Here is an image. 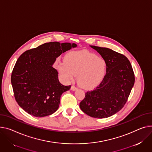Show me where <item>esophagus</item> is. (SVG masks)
Here are the masks:
<instances>
[{"mask_svg": "<svg viewBox=\"0 0 152 152\" xmlns=\"http://www.w3.org/2000/svg\"><path fill=\"white\" fill-rule=\"evenodd\" d=\"M77 89V87H76L74 86H72V87H71V90H73V91H75V90H76Z\"/></svg>", "mask_w": 152, "mask_h": 152, "instance_id": "esophagus-1", "label": "esophagus"}]
</instances>
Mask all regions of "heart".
Here are the masks:
<instances>
[{
    "mask_svg": "<svg viewBox=\"0 0 152 152\" xmlns=\"http://www.w3.org/2000/svg\"><path fill=\"white\" fill-rule=\"evenodd\" d=\"M59 73L66 83L72 82L77 75L78 85L90 90L97 87L104 79L107 70L105 60L86 50L68 53L58 66Z\"/></svg>",
    "mask_w": 152,
    "mask_h": 152,
    "instance_id": "b5f03b06",
    "label": "heart"
}]
</instances>
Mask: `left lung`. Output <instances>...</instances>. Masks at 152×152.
<instances>
[{"label":"left lung","instance_id":"left-lung-1","mask_svg":"<svg viewBox=\"0 0 152 152\" xmlns=\"http://www.w3.org/2000/svg\"><path fill=\"white\" fill-rule=\"evenodd\" d=\"M90 46L106 61V74L96 89L86 93L79 106L90 117L107 118L118 113L125 104L134 84V74L125 56L107 48Z\"/></svg>","mask_w":152,"mask_h":152}]
</instances>
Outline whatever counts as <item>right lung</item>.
Wrapping results in <instances>:
<instances>
[{
    "instance_id": "1",
    "label": "right lung",
    "mask_w": 152,
    "mask_h": 152,
    "mask_svg": "<svg viewBox=\"0 0 152 152\" xmlns=\"http://www.w3.org/2000/svg\"><path fill=\"white\" fill-rule=\"evenodd\" d=\"M76 47L75 43L49 42L20 56L13 69L11 83L16 102L26 113L43 117L58 109L61 95L71 86L59 82L53 65L58 56Z\"/></svg>"
}]
</instances>
